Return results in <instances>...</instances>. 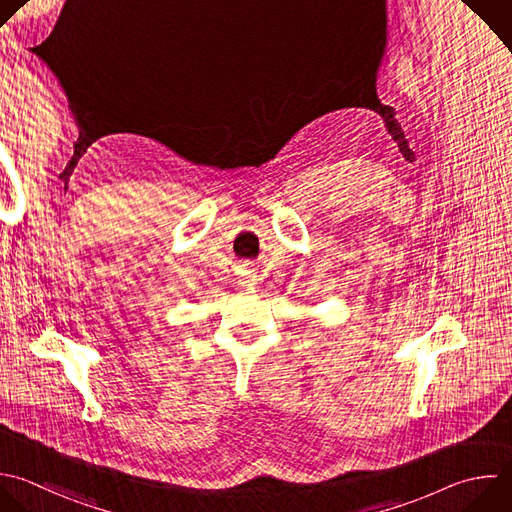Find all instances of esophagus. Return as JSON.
<instances>
[{
	"instance_id": "34e87169",
	"label": "esophagus",
	"mask_w": 512,
	"mask_h": 512,
	"mask_svg": "<svg viewBox=\"0 0 512 512\" xmlns=\"http://www.w3.org/2000/svg\"><path fill=\"white\" fill-rule=\"evenodd\" d=\"M237 285L241 289H251L255 285V275L253 271H243L239 277H237Z\"/></svg>"
}]
</instances>
